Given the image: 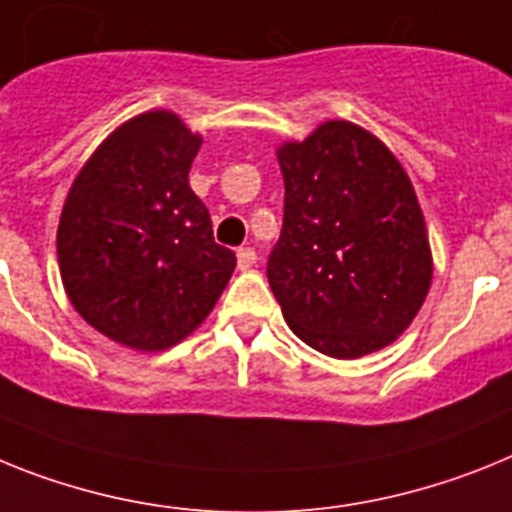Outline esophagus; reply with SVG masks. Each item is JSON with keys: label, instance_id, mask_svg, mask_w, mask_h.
<instances>
[{"label": "esophagus", "instance_id": "obj_1", "mask_svg": "<svg viewBox=\"0 0 512 512\" xmlns=\"http://www.w3.org/2000/svg\"><path fill=\"white\" fill-rule=\"evenodd\" d=\"M257 260V252L252 247H242L236 252V263H239V270H249L255 265Z\"/></svg>", "mask_w": 512, "mask_h": 512}]
</instances>
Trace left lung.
Returning a JSON list of instances; mask_svg holds the SVG:
<instances>
[{"mask_svg": "<svg viewBox=\"0 0 512 512\" xmlns=\"http://www.w3.org/2000/svg\"><path fill=\"white\" fill-rule=\"evenodd\" d=\"M278 163L286 195L268 283L289 328L333 359L385 349L432 283L411 179L372 132L343 119L283 143Z\"/></svg>", "mask_w": 512, "mask_h": 512, "instance_id": "left-lung-1", "label": "left lung"}]
</instances>
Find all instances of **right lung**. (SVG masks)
Segmentation results:
<instances>
[{
	"instance_id": "1",
	"label": "right lung",
	"mask_w": 512,
	"mask_h": 512,
	"mask_svg": "<svg viewBox=\"0 0 512 512\" xmlns=\"http://www.w3.org/2000/svg\"><path fill=\"white\" fill-rule=\"evenodd\" d=\"M200 145L171 111L140 114L98 145L64 200V291L88 325L130 349L163 351L190 336L236 268L190 187Z\"/></svg>"
}]
</instances>
